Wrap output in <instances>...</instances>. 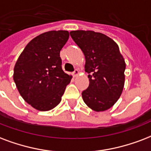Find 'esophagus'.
Returning <instances> with one entry per match:
<instances>
[{"mask_svg":"<svg viewBox=\"0 0 151 151\" xmlns=\"http://www.w3.org/2000/svg\"><path fill=\"white\" fill-rule=\"evenodd\" d=\"M79 74V71L78 70H75L73 71V77H77V76Z\"/></svg>","mask_w":151,"mask_h":151,"instance_id":"obj_1","label":"esophagus"}]
</instances>
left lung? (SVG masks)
<instances>
[{
	"instance_id": "1",
	"label": "left lung",
	"mask_w": 151,
	"mask_h": 151,
	"mask_svg": "<svg viewBox=\"0 0 151 151\" xmlns=\"http://www.w3.org/2000/svg\"><path fill=\"white\" fill-rule=\"evenodd\" d=\"M70 36L86 58L89 86L82 92L86 105L106 111L116 103L124 89L126 63L119 46L111 38L93 31H72Z\"/></svg>"
}]
</instances>
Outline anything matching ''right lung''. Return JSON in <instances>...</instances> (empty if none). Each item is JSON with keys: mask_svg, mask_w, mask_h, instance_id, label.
<instances>
[{"mask_svg": "<svg viewBox=\"0 0 151 151\" xmlns=\"http://www.w3.org/2000/svg\"><path fill=\"white\" fill-rule=\"evenodd\" d=\"M68 31H50L30 41L18 58L13 80L20 96L39 111H49L60 103L72 76L62 69L60 50Z\"/></svg>", "mask_w": 151, "mask_h": 151, "instance_id": "add662e5", "label": "right lung"}]
</instances>
